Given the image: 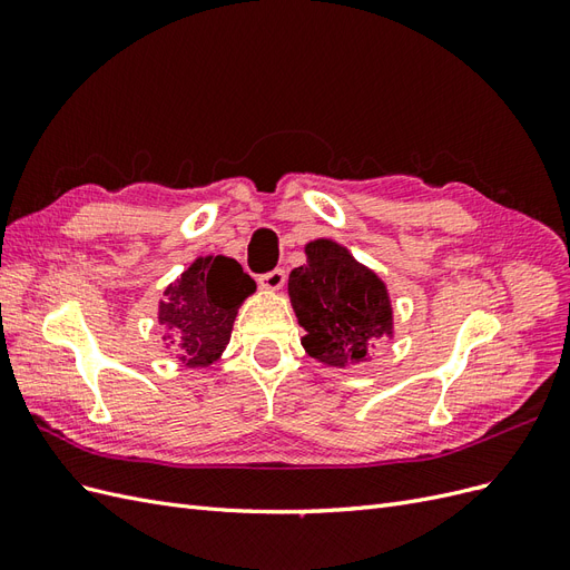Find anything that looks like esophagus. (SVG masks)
Instances as JSON below:
<instances>
[{
	"instance_id": "34e87169",
	"label": "esophagus",
	"mask_w": 570,
	"mask_h": 570,
	"mask_svg": "<svg viewBox=\"0 0 570 570\" xmlns=\"http://www.w3.org/2000/svg\"><path fill=\"white\" fill-rule=\"evenodd\" d=\"M258 285L264 289H281L285 285V271L283 268H273L264 275H258Z\"/></svg>"
}]
</instances>
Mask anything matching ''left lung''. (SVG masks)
<instances>
[{
  "label": "left lung",
  "mask_w": 570,
  "mask_h": 570,
  "mask_svg": "<svg viewBox=\"0 0 570 570\" xmlns=\"http://www.w3.org/2000/svg\"><path fill=\"white\" fill-rule=\"evenodd\" d=\"M287 289L304 350L327 366L366 361L375 340L392 335L383 281L331 239L306 245V264L289 273Z\"/></svg>",
  "instance_id": "8db88e82"
}]
</instances>
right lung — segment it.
<instances>
[{"label":"right lung","instance_id":"right-lung-1","mask_svg":"<svg viewBox=\"0 0 570 570\" xmlns=\"http://www.w3.org/2000/svg\"><path fill=\"white\" fill-rule=\"evenodd\" d=\"M254 289L256 283L228 256H202L166 287L159 323L185 366L214 364L230 340L237 306Z\"/></svg>","mask_w":570,"mask_h":570}]
</instances>
